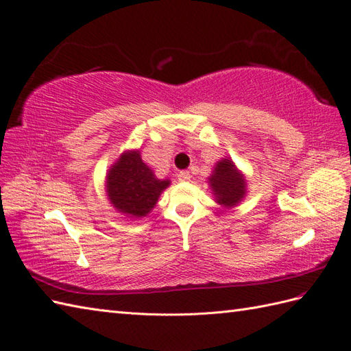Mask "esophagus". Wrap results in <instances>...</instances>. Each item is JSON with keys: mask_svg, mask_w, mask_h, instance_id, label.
Listing matches in <instances>:
<instances>
[{"mask_svg": "<svg viewBox=\"0 0 351 351\" xmlns=\"http://www.w3.org/2000/svg\"><path fill=\"white\" fill-rule=\"evenodd\" d=\"M176 176H178L179 181H182V182H186V181H190V179H191V175H190L189 170H181V172H178Z\"/></svg>", "mask_w": 351, "mask_h": 351, "instance_id": "obj_1", "label": "esophagus"}]
</instances>
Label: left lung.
Instances as JSON below:
<instances>
[{
  "label": "left lung",
  "mask_w": 351,
  "mask_h": 351,
  "mask_svg": "<svg viewBox=\"0 0 351 351\" xmlns=\"http://www.w3.org/2000/svg\"><path fill=\"white\" fill-rule=\"evenodd\" d=\"M217 202L224 206H234L245 194V181L234 167L233 161L224 158L215 166L213 176L209 178Z\"/></svg>",
  "instance_id": "8db88e82"
}]
</instances>
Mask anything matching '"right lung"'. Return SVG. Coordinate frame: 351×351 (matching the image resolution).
<instances>
[{"label":"right lung","instance_id":"1","mask_svg":"<svg viewBox=\"0 0 351 351\" xmlns=\"http://www.w3.org/2000/svg\"><path fill=\"white\" fill-rule=\"evenodd\" d=\"M145 165L138 151L122 154L108 173V195L119 213L130 217H145L156 206L158 195L169 185Z\"/></svg>","mask_w":351,"mask_h":351}]
</instances>
